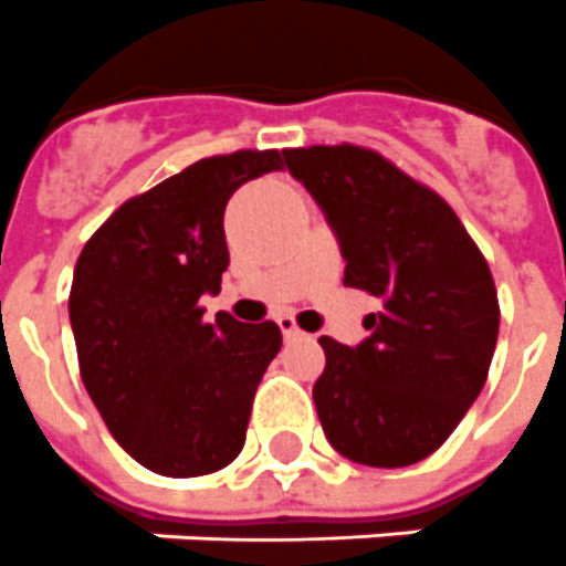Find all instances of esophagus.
<instances>
[{"instance_id":"1","label":"esophagus","mask_w":566,"mask_h":566,"mask_svg":"<svg viewBox=\"0 0 566 566\" xmlns=\"http://www.w3.org/2000/svg\"><path fill=\"white\" fill-rule=\"evenodd\" d=\"M277 324H280V333H283V338H297V336H301V327H297V321L292 318V315H280Z\"/></svg>"}]
</instances>
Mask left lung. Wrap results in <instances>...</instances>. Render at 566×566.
Wrapping results in <instances>:
<instances>
[{
    "label": "left lung",
    "instance_id": "obj_1",
    "mask_svg": "<svg viewBox=\"0 0 566 566\" xmlns=\"http://www.w3.org/2000/svg\"><path fill=\"white\" fill-rule=\"evenodd\" d=\"M289 171L327 212L345 286L382 301L356 347L321 336L312 400L329 444L350 462L406 468L459 427L491 368L496 286L479 245L436 189L374 148H283Z\"/></svg>",
    "mask_w": 566,
    "mask_h": 566
}]
</instances>
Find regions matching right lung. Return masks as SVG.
I'll return each mask as SVG.
<instances>
[{
  "instance_id": "add662e5",
  "label": "right lung",
  "mask_w": 566,
  "mask_h": 566,
  "mask_svg": "<svg viewBox=\"0 0 566 566\" xmlns=\"http://www.w3.org/2000/svg\"><path fill=\"white\" fill-rule=\"evenodd\" d=\"M274 169V148L192 163L116 207L75 262L70 321L84 388L122 450L160 476H205L237 459L283 345L274 321L219 312L207 324L201 306L230 262V196Z\"/></svg>"
}]
</instances>
